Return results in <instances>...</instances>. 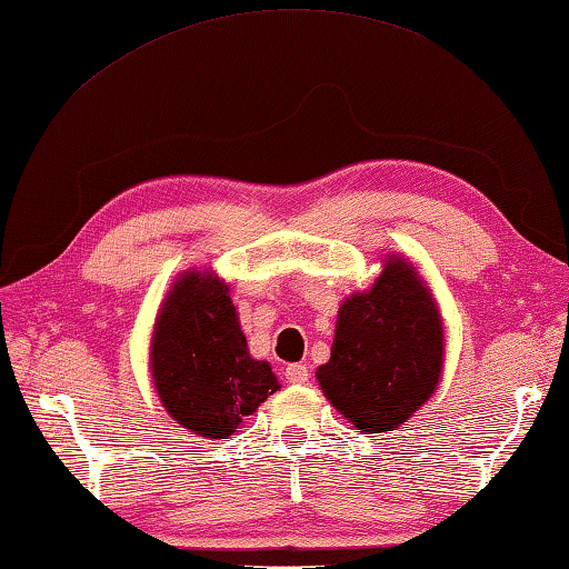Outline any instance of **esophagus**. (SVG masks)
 <instances>
[{
  "instance_id": "esophagus-1",
  "label": "esophagus",
  "mask_w": 569,
  "mask_h": 569,
  "mask_svg": "<svg viewBox=\"0 0 569 569\" xmlns=\"http://www.w3.org/2000/svg\"><path fill=\"white\" fill-rule=\"evenodd\" d=\"M308 368L303 366V363H291L286 368V380L288 383H293V386H303V383H308Z\"/></svg>"
}]
</instances>
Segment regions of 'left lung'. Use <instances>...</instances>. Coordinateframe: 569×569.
<instances>
[{"mask_svg": "<svg viewBox=\"0 0 569 569\" xmlns=\"http://www.w3.org/2000/svg\"><path fill=\"white\" fill-rule=\"evenodd\" d=\"M442 323L426 283L392 256L366 293L340 306L318 383L360 432L398 428L440 380Z\"/></svg>", "mask_w": 569, "mask_h": 569, "instance_id": "1", "label": "left lung"}]
</instances>
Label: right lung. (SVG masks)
<instances>
[{"label":"right lung","mask_w":569,"mask_h":569,"mask_svg":"<svg viewBox=\"0 0 569 569\" xmlns=\"http://www.w3.org/2000/svg\"><path fill=\"white\" fill-rule=\"evenodd\" d=\"M151 373L169 416L201 438H229L281 388L271 366L251 358L229 286L196 271L173 283L161 308Z\"/></svg>","instance_id":"obj_1"}]
</instances>
